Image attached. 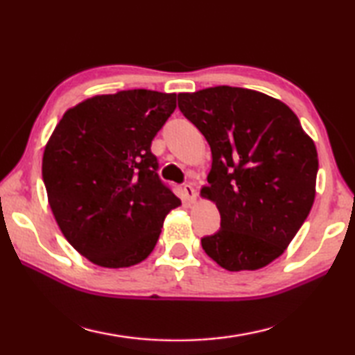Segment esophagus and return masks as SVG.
<instances>
[{
  "label": "esophagus",
  "instance_id": "obj_1",
  "mask_svg": "<svg viewBox=\"0 0 355 355\" xmlns=\"http://www.w3.org/2000/svg\"><path fill=\"white\" fill-rule=\"evenodd\" d=\"M183 194H184V199L188 202H196V199H197V192L191 184L183 186Z\"/></svg>",
  "mask_w": 355,
  "mask_h": 355
}]
</instances>
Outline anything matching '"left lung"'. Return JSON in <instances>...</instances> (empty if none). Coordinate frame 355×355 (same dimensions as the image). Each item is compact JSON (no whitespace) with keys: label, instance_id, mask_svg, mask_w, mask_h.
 Segmentation results:
<instances>
[{"label":"left lung","instance_id":"1","mask_svg":"<svg viewBox=\"0 0 355 355\" xmlns=\"http://www.w3.org/2000/svg\"><path fill=\"white\" fill-rule=\"evenodd\" d=\"M183 116L211 148L208 186L220 228L202 238L227 271H257L284 254L316 194L318 152L284 101L252 89L216 86L178 94Z\"/></svg>","mask_w":355,"mask_h":355}]
</instances>
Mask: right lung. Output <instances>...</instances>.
<instances>
[{
  "instance_id": "right-lung-1",
  "label": "right lung",
  "mask_w": 355,
  "mask_h": 355,
  "mask_svg": "<svg viewBox=\"0 0 355 355\" xmlns=\"http://www.w3.org/2000/svg\"><path fill=\"white\" fill-rule=\"evenodd\" d=\"M175 97L147 89L95 95L65 111L46 142L42 177L53 216L71 248L97 266L146 260L166 216L182 205L150 152Z\"/></svg>"
}]
</instances>
